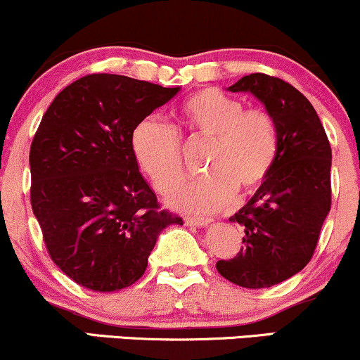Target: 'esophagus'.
Masks as SVG:
<instances>
[{
  "label": "esophagus",
  "mask_w": 360,
  "mask_h": 360,
  "mask_svg": "<svg viewBox=\"0 0 360 360\" xmlns=\"http://www.w3.org/2000/svg\"><path fill=\"white\" fill-rule=\"evenodd\" d=\"M184 223L189 226H206L210 223L208 218H196V217H186Z\"/></svg>",
  "instance_id": "obj_1"
}]
</instances>
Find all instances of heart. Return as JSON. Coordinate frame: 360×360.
Wrapping results in <instances>:
<instances>
[{"label": "heart", "instance_id": "1", "mask_svg": "<svg viewBox=\"0 0 360 360\" xmlns=\"http://www.w3.org/2000/svg\"><path fill=\"white\" fill-rule=\"evenodd\" d=\"M238 98L218 89H201L177 106V125L142 120L131 131L135 162L155 191L167 194L184 176L179 139L208 142L201 159L203 176L171 196L179 210L212 213L238 196H250L269 179L279 154L276 120L262 106L243 108Z\"/></svg>", "mask_w": 360, "mask_h": 360}]
</instances>
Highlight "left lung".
<instances>
[{"instance_id":"obj_1","label":"left lung","mask_w":360,"mask_h":360,"mask_svg":"<svg viewBox=\"0 0 360 360\" xmlns=\"http://www.w3.org/2000/svg\"><path fill=\"white\" fill-rule=\"evenodd\" d=\"M229 89L249 91L264 103L278 125L279 154L269 179L230 218L245 232L243 247L233 259L218 260L217 271L242 288H271L315 254L332 206V148L311 103L289 82L255 72Z\"/></svg>"}]
</instances>
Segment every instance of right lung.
I'll use <instances>...</instances> for the list:
<instances>
[{
	"instance_id": "obj_1",
	"label": "right lung",
	"mask_w": 360,
	"mask_h": 360,
	"mask_svg": "<svg viewBox=\"0 0 360 360\" xmlns=\"http://www.w3.org/2000/svg\"><path fill=\"white\" fill-rule=\"evenodd\" d=\"M179 88L88 74L45 111L30 147V201L56 266L93 291L128 288L147 269L160 208L131 152V131Z\"/></svg>"
}]
</instances>
